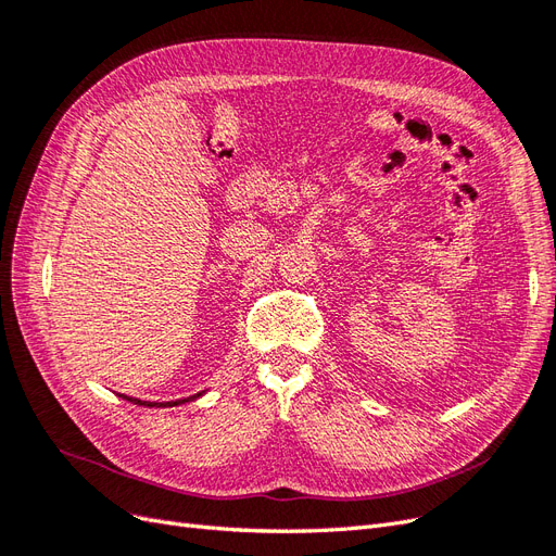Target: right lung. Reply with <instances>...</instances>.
<instances>
[{"label": "right lung", "mask_w": 556, "mask_h": 556, "mask_svg": "<svg viewBox=\"0 0 556 556\" xmlns=\"http://www.w3.org/2000/svg\"><path fill=\"white\" fill-rule=\"evenodd\" d=\"M201 396V392L199 394H194V396H188V399H178V401H164V403H155V401H141V399H131V396H123V399H127V401H131V403H139V406H148V408H172V406H180V403H188V401H192V399H199Z\"/></svg>", "instance_id": "right-lung-1"}]
</instances>
